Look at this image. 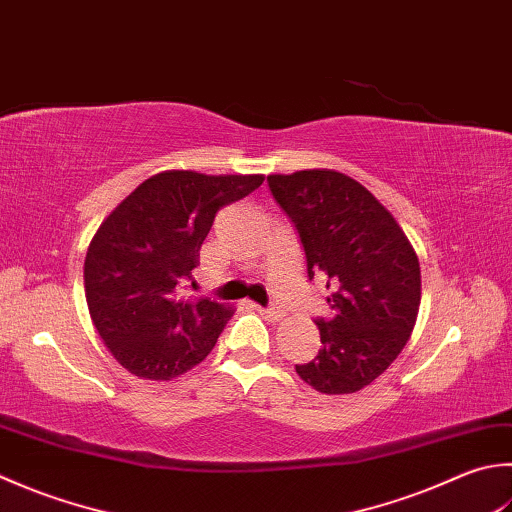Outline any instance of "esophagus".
I'll return each instance as SVG.
<instances>
[{
  "label": "esophagus",
  "mask_w": 512,
  "mask_h": 512,
  "mask_svg": "<svg viewBox=\"0 0 512 512\" xmlns=\"http://www.w3.org/2000/svg\"><path fill=\"white\" fill-rule=\"evenodd\" d=\"M255 308H257V313H259V315H264L266 319H270V322H277V319H282V317H284L282 310L275 308V306H268V308H264V306H257V304H255Z\"/></svg>",
  "instance_id": "esophagus-1"
}]
</instances>
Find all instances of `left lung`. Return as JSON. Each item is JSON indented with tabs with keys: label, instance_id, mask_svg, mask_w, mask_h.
Listing matches in <instances>:
<instances>
[{
	"label": "left lung",
	"instance_id": "1",
	"mask_svg": "<svg viewBox=\"0 0 512 512\" xmlns=\"http://www.w3.org/2000/svg\"><path fill=\"white\" fill-rule=\"evenodd\" d=\"M275 202L295 224L308 279H324L330 317H319V353L297 375L326 395L357 393L402 353L413 333L422 275L395 217L337 170L268 175Z\"/></svg>",
	"mask_w": 512,
	"mask_h": 512
}]
</instances>
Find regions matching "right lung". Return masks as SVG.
Masks as SVG:
<instances>
[{"instance_id": "add662e5", "label": "right lung", "mask_w": 512, "mask_h": 512, "mask_svg": "<svg viewBox=\"0 0 512 512\" xmlns=\"http://www.w3.org/2000/svg\"><path fill=\"white\" fill-rule=\"evenodd\" d=\"M264 175L166 170L130 193L93 237L84 262L90 319L130 373L166 382L204 362L233 308L182 299L219 208Z\"/></svg>"}]
</instances>
